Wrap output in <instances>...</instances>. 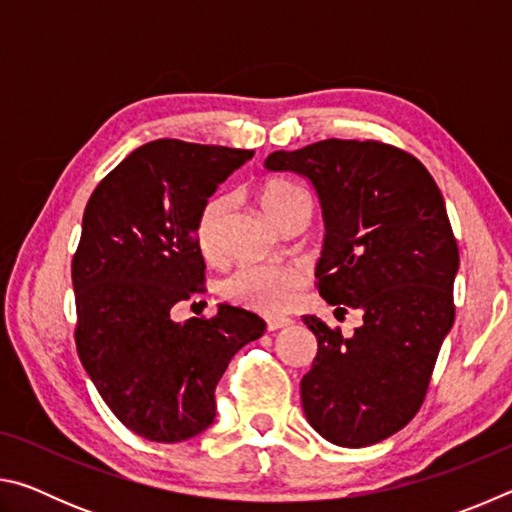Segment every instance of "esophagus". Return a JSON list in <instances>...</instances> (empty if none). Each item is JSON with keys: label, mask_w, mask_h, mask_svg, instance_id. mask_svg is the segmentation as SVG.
Instances as JSON below:
<instances>
[{"label": "esophagus", "mask_w": 512, "mask_h": 512, "mask_svg": "<svg viewBox=\"0 0 512 512\" xmlns=\"http://www.w3.org/2000/svg\"><path fill=\"white\" fill-rule=\"evenodd\" d=\"M289 325H291V318H282V316L266 318V329H268V332H277V329L289 327Z\"/></svg>", "instance_id": "obj_1"}]
</instances>
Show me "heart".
<instances>
[{
  "mask_svg": "<svg viewBox=\"0 0 512 512\" xmlns=\"http://www.w3.org/2000/svg\"><path fill=\"white\" fill-rule=\"evenodd\" d=\"M259 205L277 223L289 207L307 198L298 185L289 180H268L259 187ZM225 212H228V198L210 196L203 203L196 219V244L205 259H219L221 255V228ZM307 268L296 264H253L241 266L223 282L225 298L235 305L257 311V314L275 316L289 311L307 287Z\"/></svg>",
  "mask_w": 512,
  "mask_h": 512,
  "instance_id": "b5f03b06",
  "label": "heart"
}]
</instances>
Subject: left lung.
Returning a JSON list of instances; mask_svg holds the SVG:
<instances>
[{
	"label": "left lung",
	"mask_w": 512,
	"mask_h": 512,
	"mask_svg": "<svg viewBox=\"0 0 512 512\" xmlns=\"http://www.w3.org/2000/svg\"><path fill=\"white\" fill-rule=\"evenodd\" d=\"M266 167L316 187L327 228L316 289L341 314L363 316L350 336L302 318L318 339L302 409L329 443L375 445L420 411L454 325L458 244L443 194L415 155L379 140L275 151Z\"/></svg>",
	"instance_id": "1"
}]
</instances>
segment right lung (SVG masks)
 Segmentation results:
<instances>
[{"mask_svg":"<svg viewBox=\"0 0 512 512\" xmlns=\"http://www.w3.org/2000/svg\"><path fill=\"white\" fill-rule=\"evenodd\" d=\"M253 151L155 140L94 189L72 259L79 359L117 420L153 443L210 427L230 359L264 334L246 309L173 323L171 309L205 291L196 244L203 203Z\"/></svg>","mask_w":512,"mask_h":512,"instance_id":"right-lung-1","label":"right lung"}]
</instances>
